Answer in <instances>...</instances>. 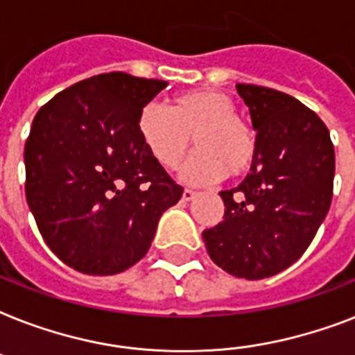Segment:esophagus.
<instances>
[{
    "mask_svg": "<svg viewBox=\"0 0 355 355\" xmlns=\"http://www.w3.org/2000/svg\"><path fill=\"white\" fill-rule=\"evenodd\" d=\"M195 197H197V191H195V189H189V188L184 189V193H182L184 200H193Z\"/></svg>",
    "mask_w": 355,
    "mask_h": 355,
    "instance_id": "obj_1",
    "label": "esophagus"
}]
</instances>
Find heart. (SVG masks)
<instances>
[{
	"label": "heart",
	"mask_w": 355,
	"mask_h": 355,
	"mask_svg": "<svg viewBox=\"0 0 355 355\" xmlns=\"http://www.w3.org/2000/svg\"><path fill=\"white\" fill-rule=\"evenodd\" d=\"M138 134L150 156L167 171L180 167L191 136L197 155L184 177L214 182L241 175L252 164L258 139L254 128L236 116V105L216 90H191L171 97L167 108L149 103L138 114Z\"/></svg>",
	"instance_id": "1"
}]
</instances>
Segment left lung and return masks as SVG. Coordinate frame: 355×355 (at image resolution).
<instances>
[{
	"label": "left lung",
	"instance_id": "8db88e82",
	"mask_svg": "<svg viewBox=\"0 0 355 355\" xmlns=\"http://www.w3.org/2000/svg\"><path fill=\"white\" fill-rule=\"evenodd\" d=\"M258 149L237 188L221 191L223 221L202 232L223 270L261 280L287 269L313 241L330 210L336 153L322 119L284 92L236 85Z\"/></svg>",
	"mask_w": 355,
	"mask_h": 355
}]
</instances>
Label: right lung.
Returning <instances> with one entry per match:
<instances>
[{
    "label": "right lung",
    "mask_w": 355,
    "mask_h": 355,
    "mask_svg": "<svg viewBox=\"0 0 355 355\" xmlns=\"http://www.w3.org/2000/svg\"><path fill=\"white\" fill-rule=\"evenodd\" d=\"M166 86L110 71L36 112L25 141V197L47 247L71 269L107 276L138 263L160 216L182 197L138 134L139 110Z\"/></svg>",
    "instance_id": "1"
}]
</instances>
